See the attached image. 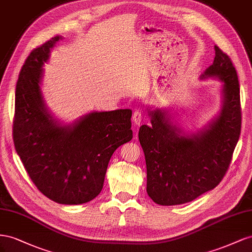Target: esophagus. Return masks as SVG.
I'll use <instances>...</instances> for the list:
<instances>
[{"label":"esophagus","mask_w":252,"mask_h":252,"mask_svg":"<svg viewBox=\"0 0 252 252\" xmlns=\"http://www.w3.org/2000/svg\"><path fill=\"white\" fill-rule=\"evenodd\" d=\"M141 119H142V115H141V112L139 111H135L133 113V116H132V120L134 122L135 126H139L140 122H141Z\"/></svg>","instance_id":"34e87169"}]
</instances>
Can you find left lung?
I'll list each match as a JSON object with an SVG mask.
<instances>
[{
  "label": "left lung",
  "instance_id": "obj_1",
  "mask_svg": "<svg viewBox=\"0 0 252 252\" xmlns=\"http://www.w3.org/2000/svg\"><path fill=\"white\" fill-rule=\"evenodd\" d=\"M212 65L202 75L222 84L219 117L196 134H181L162 110L150 111L151 126L143 125L138 137L146 157L147 192L162 206L189 203L217 187L225 176L240 138L242 126L240 84L229 56L215 45Z\"/></svg>",
  "mask_w": 252,
  "mask_h": 252
}]
</instances>
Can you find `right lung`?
<instances>
[{
  "label": "right lung",
  "mask_w": 252,
  "mask_h": 252,
  "mask_svg": "<svg viewBox=\"0 0 252 252\" xmlns=\"http://www.w3.org/2000/svg\"><path fill=\"white\" fill-rule=\"evenodd\" d=\"M61 38L32 50L16 86L14 148L38 190L56 203L78 205L101 192L107 164L130 141L131 110L94 112L73 126H60L47 112L40 89L42 66Z\"/></svg>",
  "instance_id": "1"
}]
</instances>
